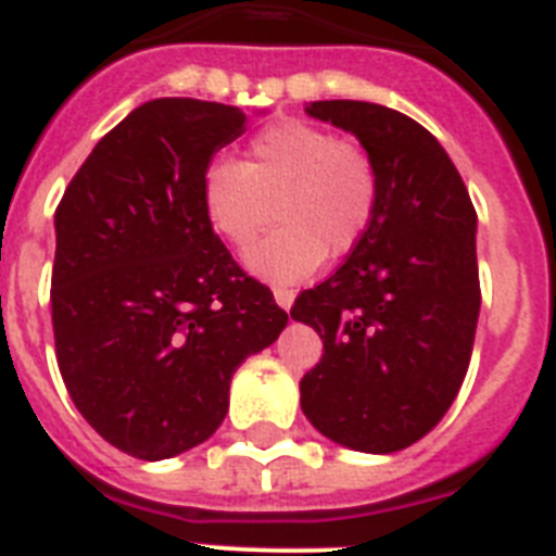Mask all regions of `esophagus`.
I'll list each match as a JSON object with an SVG mask.
<instances>
[{
    "mask_svg": "<svg viewBox=\"0 0 556 556\" xmlns=\"http://www.w3.org/2000/svg\"><path fill=\"white\" fill-rule=\"evenodd\" d=\"M273 295H275V304L281 306V309H289V306H292V301H295V292L287 287H275Z\"/></svg>",
    "mask_w": 556,
    "mask_h": 556,
    "instance_id": "obj_1",
    "label": "esophagus"
}]
</instances>
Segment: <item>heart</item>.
Returning a JSON list of instances; mask_svg holds the SVG:
<instances>
[{"instance_id": "obj_1", "label": "heart", "mask_w": 556, "mask_h": 556, "mask_svg": "<svg viewBox=\"0 0 556 556\" xmlns=\"http://www.w3.org/2000/svg\"><path fill=\"white\" fill-rule=\"evenodd\" d=\"M380 178L355 141L301 118L261 127L247 162L213 159L201 173V210L224 244L244 250L275 201V222L247 252V267L275 283H295L361 247L378 213Z\"/></svg>"}]
</instances>
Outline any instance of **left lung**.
Segmentation results:
<instances>
[{
	"mask_svg": "<svg viewBox=\"0 0 556 556\" xmlns=\"http://www.w3.org/2000/svg\"><path fill=\"white\" fill-rule=\"evenodd\" d=\"M306 113L364 144L380 199L361 247L289 312L324 341L301 380V409L341 446L401 452L440 424L469 369L477 213L446 150L415 118L346 99Z\"/></svg>",
	"mask_w": 556,
	"mask_h": 556,
	"instance_id": "1",
	"label": "left lung"
}]
</instances>
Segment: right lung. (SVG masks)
I'll return each mask as SVG.
<instances>
[{
    "mask_svg": "<svg viewBox=\"0 0 556 556\" xmlns=\"http://www.w3.org/2000/svg\"><path fill=\"white\" fill-rule=\"evenodd\" d=\"M244 122L218 102H144L93 147L56 206L59 371L87 424L139 460L204 443L238 366L289 320L201 210V173Z\"/></svg>",
    "mask_w": 556,
    "mask_h": 556,
    "instance_id": "1",
    "label": "right lung"
}]
</instances>
